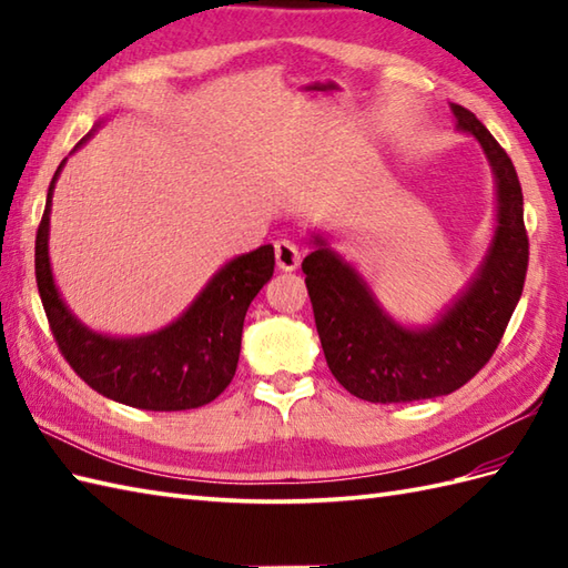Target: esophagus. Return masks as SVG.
Returning <instances> with one entry per match:
<instances>
[{
  "instance_id": "34e87169",
  "label": "esophagus",
  "mask_w": 568,
  "mask_h": 568,
  "mask_svg": "<svg viewBox=\"0 0 568 568\" xmlns=\"http://www.w3.org/2000/svg\"><path fill=\"white\" fill-rule=\"evenodd\" d=\"M275 265L277 271H295L300 265V248L291 241H275Z\"/></svg>"
}]
</instances>
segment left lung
<instances>
[{"instance_id": "obj_1", "label": "left lung", "mask_w": 568, "mask_h": 568, "mask_svg": "<svg viewBox=\"0 0 568 568\" xmlns=\"http://www.w3.org/2000/svg\"><path fill=\"white\" fill-rule=\"evenodd\" d=\"M449 110L456 131L484 149L496 183V216L476 273L432 322L393 317L358 265L332 246V234L310 232L303 273L324 358L332 376L361 400L415 403L458 390L486 366L520 303L529 258L520 180L474 112L462 104Z\"/></svg>"}]
</instances>
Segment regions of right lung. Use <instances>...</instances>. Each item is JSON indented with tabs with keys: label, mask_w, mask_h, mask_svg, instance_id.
<instances>
[{
	"label": "right lung",
	"mask_w": 568,
	"mask_h": 568,
	"mask_svg": "<svg viewBox=\"0 0 568 568\" xmlns=\"http://www.w3.org/2000/svg\"><path fill=\"white\" fill-rule=\"evenodd\" d=\"M102 124L104 119L82 136L75 151ZM65 163L68 159L58 165L48 185L43 220L36 234V283L60 352L92 390L114 403L153 413L212 403L236 373L246 310L273 277V246L265 244L226 261L197 297L161 329L139 336L94 332L75 317L60 295L48 253L53 190Z\"/></svg>",
	"instance_id": "obj_1"
}]
</instances>
